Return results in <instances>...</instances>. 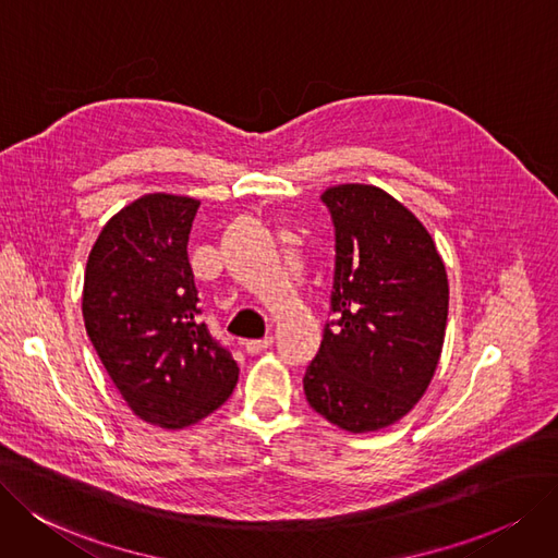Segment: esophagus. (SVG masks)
I'll use <instances>...</instances> for the list:
<instances>
[{
	"instance_id": "esophagus-1",
	"label": "esophagus",
	"mask_w": 558,
	"mask_h": 558,
	"mask_svg": "<svg viewBox=\"0 0 558 558\" xmlns=\"http://www.w3.org/2000/svg\"><path fill=\"white\" fill-rule=\"evenodd\" d=\"M270 345H272V337H265V339H252V341L244 343V348H247V352H250V354H258V352L267 350Z\"/></svg>"
}]
</instances>
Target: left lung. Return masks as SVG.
Masks as SVG:
<instances>
[{"mask_svg": "<svg viewBox=\"0 0 558 558\" xmlns=\"http://www.w3.org/2000/svg\"><path fill=\"white\" fill-rule=\"evenodd\" d=\"M331 320L304 373L308 405L348 433L403 418L428 389L449 316V281L430 233L373 185L329 187Z\"/></svg>", "mask_w": 558, "mask_h": 558, "instance_id": "left-lung-1", "label": "left lung"}]
</instances>
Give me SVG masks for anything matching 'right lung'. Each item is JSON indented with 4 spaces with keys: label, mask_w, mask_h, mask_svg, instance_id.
I'll list each match as a JSON object with an SVG mask.
<instances>
[{
    "label": "right lung",
    "mask_w": 558,
    "mask_h": 558,
    "mask_svg": "<svg viewBox=\"0 0 558 558\" xmlns=\"http://www.w3.org/2000/svg\"><path fill=\"white\" fill-rule=\"evenodd\" d=\"M198 202L148 194L88 254L82 316L111 383L153 426L185 428L231 396L238 362L202 323L187 240Z\"/></svg>",
    "instance_id": "obj_1"
}]
</instances>
